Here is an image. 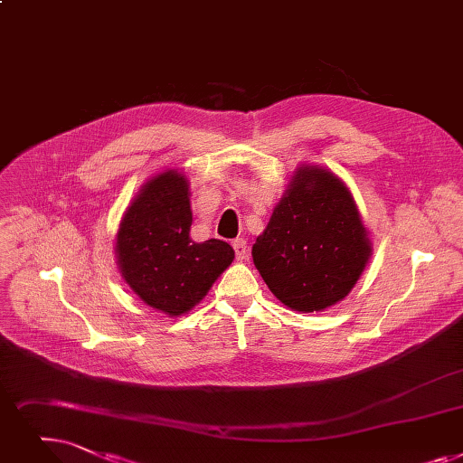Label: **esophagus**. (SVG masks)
<instances>
[{
  "label": "esophagus",
  "instance_id": "1",
  "mask_svg": "<svg viewBox=\"0 0 463 463\" xmlns=\"http://www.w3.org/2000/svg\"><path fill=\"white\" fill-rule=\"evenodd\" d=\"M232 248H234V253H236L238 260H244L248 257V244H246L244 238H236L232 242Z\"/></svg>",
  "mask_w": 463,
  "mask_h": 463
}]
</instances>
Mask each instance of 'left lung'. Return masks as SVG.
<instances>
[{"mask_svg":"<svg viewBox=\"0 0 463 463\" xmlns=\"http://www.w3.org/2000/svg\"><path fill=\"white\" fill-rule=\"evenodd\" d=\"M251 255L279 303L319 312L352 291L371 242L348 187L326 168L300 166Z\"/></svg>","mask_w":463,"mask_h":463,"instance_id":"1","label":"left lung"}]
</instances>
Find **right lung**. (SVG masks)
<instances>
[{
  "label": "right lung",
  "instance_id": "obj_1",
  "mask_svg": "<svg viewBox=\"0 0 463 463\" xmlns=\"http://www.w3.org/2000/svg\"><path fill=\"white\" fill-rule=\"evenodd\" d=\"M191 223L187 177L168 170L139 189L117 232L120 274L146 305L168 316L196 307L234 259L223 240H191Z\"/></svg>",
  "mask_w": 463,
  "mask_h": 463
}]
</instances>
